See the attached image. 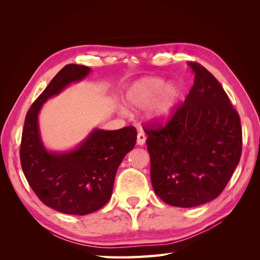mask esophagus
Masks as SVG:
<instances>
[{"label": "esophagus", "mask_w": 260, "mask_h": 260, "mask_svg": "<svg viewBox=\"0 0 260 260\" xmlns=\"http://www.w3.org/2000/svg\"><path fill=\"white\" fill-rule=\"evenodd\" d=\"M145 140H146L145 133H144L142 130H140V131L138 132V138H137V143H138V145H143V144L145 143Z\"/></svg>", "instance_id": "34e87169"}]
</instances>
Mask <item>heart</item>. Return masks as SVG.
I'll list each match as a JSON object with an SVG mask.
<instances>
[{
	"instance_id": "obj_1",
	"label": "heart",
	"mask_w": 260,
	"mask_h": 260,
	"mask_svg": "<svg viewBox=\"0 0 260 260\" xmlns=\"http://www.w3.org/2000/svg\"><path fill=\"white\" fill-rule=\"evenodd\" d=\"M178 95L179 90L175 84L166 85V81L161 78L147 77L130 86L125 100L130 106L136 108H144L154 102L149 116L156 122L164 123L174 113Z\"/></svg>"
}]
</instances>
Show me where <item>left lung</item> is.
I'll list each match as a JSON object with an SVG mask.
<instances>
[{
    "label": "left lung",
    "mask_w": 260,
    "mask_h": 260,
    "mask_svg": "<svg viewBox=\"0 0 260 260\" xmlns=\"http://www.w3.org/2000/svg\"><path fill=\"white\" fill-rule=\"evenodd\" d=\"M187 65L194 83L166 124L144 125L157 196L171 206L190 208L215 200L237 168L242 128L216 78L199 62Z\"/></svg>",
    "instance_id": "left-lung-1"
}]
</instances>
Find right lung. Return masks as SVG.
Wrapping results in <instances>:
<instances>
[{
    "instance_id": "add662e5",
    "label": "right lung",
    "mask_w": 260,
    "mask_h": 260,
    "mask_svg": "<svg viewBox=\"0 0 260 260\" xmlns=\"http://www.w3.org/2000/svg\"><path fill=\"white\" fill-rule=\"evenodd\" d=\"M90 72L76 64L60 69L29 108L21 136L20 162L29 185L46 206L68 215H88L105 205L112 198L117 169L137 142V130L130 125L113 131L94 129L69 152L44 147L38 123L42 105Z\"/></svg>"
}]
</instances>
